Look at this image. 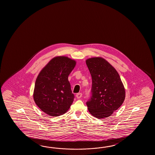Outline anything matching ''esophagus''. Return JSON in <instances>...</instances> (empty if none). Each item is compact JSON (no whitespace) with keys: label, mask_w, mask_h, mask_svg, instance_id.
<instances>
[{"label":"esophagus","mask_w":155,"mask_h":155,"mask_svg":"<svg viewBox=\"0 0 155 155\" xmlns=\"http://www.w3.org/2000/svg\"><path fill=\"white\" fill-rule=\"evenodd\" d=\"M76 97L77 99H80L82 97V94L81 93H78L76 95Z\"/></svg>","instance_id":"esophagus-1"}]
</instances>
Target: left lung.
I'll use <instances>...</instances> for the list:
<instances>
[{"label": "left lung", "mask_w": 155, "mask_h": 155, "mask_svg": "<svg viewBox=\"0 0 155 155\" xmlns=\"http://www.w3.org/2000/svg\"><path fill=\"white\" fill-rule=\"evenodd\" d=\"M86 63L92 78L91 96L86 105L90 113L105 119L121 106L125 90L115 69L104 58H89Z\"/></svg>", "instance_id": "8db88e82"}]
</instances>
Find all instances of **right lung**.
<instances>
[{"instance_id":"1","label":"right lung","mask_w":155,"mask_h":155,"mask_svg":"<svg viewBox=\"0 0 155 155\" xmlns=\"http://www.w3.org/2000/svg\"><path fill=\"white\" fill-rule=\"evenodd\" d=\"M76 61L66 56L53 58L36 78L33 98L41 111L51 116L62 115L69 109L74 95L68 76Z\"/></svg>"}]
</instances>
